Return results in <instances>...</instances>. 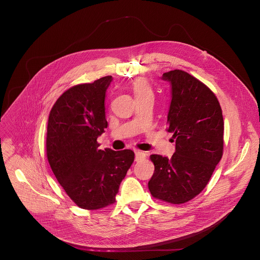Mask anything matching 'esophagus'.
<instances>
[{
	"label": "esophagus",
	"mask_w": 260,
	"mask_h": 260,
	"mask_svg": "<svg viewBox=\"0 0 260 260\" xmlns=\"http://www.w3.org/2000/svg\"><path fill=\"white\" fill-rule=\"evenodd\" d=\"M135 154H136V160H137V161L143 159V158L145 157V155H146L145 152L142 151V150H139V149H136V150H135Z\"/></svg>",
	"instance_id": "obj_1"
}]
</instances>
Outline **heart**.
Wrapping results in <instances>:
<instances>
[{"mask_svg":"<svg viewBox=\"0 0 260 260\" xmlns=\"http://www.w3.org/2000/svg\"><path fill=\"white\" fill-rule=\"evenodd\" d=\"M133 90L136 98L140 96H152V89L148 83L144 79L137 80L133 85Z\"/></svg>","mask_w":260,"mask_h":260,"instance_id":"heart-1","label":"heart"}]
</instances>
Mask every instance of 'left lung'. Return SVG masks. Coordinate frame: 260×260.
I'll use <instances>...</instances> for the list:
<instances>
[{
  "label": "left lung",
  "instance_id": "1",
  "mask_svg": "<svg viewBox=\"0 0 260 260\" xmlns=\"http://www.w3.org/2000/svg\"><path fill=\"white\" fill-rule=\"evenodd\" d=\"M171 85L169 133L175 139L172 158L151 154L154 173L151 196L179 204L192 200L208 183L223 151V117L215 94L201 81L180 70L161 77Z\"/></svg>",
  "mask_w": 260,
  "mask_h": 260
}]
</instances>
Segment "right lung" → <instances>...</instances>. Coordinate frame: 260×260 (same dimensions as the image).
Returning a JSON list of instances; mask_svg holds the SVG:
<instances>
[{
    "label": "right lung",
    "mask_w": 260,
    "mask_h": 260,
    "mask_svg": "<svg viewBox=\"0 0 260 260\" xmlns=\"http://www.w3.org/2000/svg\"><path fill=\"white\" fill-rule=\"evenodd\" d=\"M107 76L66 90L51 110L47 156L67 194L84 209H99L116 202L119 184L135 159L131 149L99 148L96 139L108 127Z\"/></svg>",
    "instance_id": "right-lung-1"
}]
</instances>
